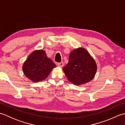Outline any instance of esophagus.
<instances>
[{
  "mask_svg": "<svg viewBox=\"0 0 125 125\" xmlns=\"http://www.w3.org/2000/svg\"><path fill=\"white\" fill-rule=\"evenodd\" d=\"M57 65H58L59 67L62 68L63 66V62H60V63H58V64H57Z\"/></svg>",
  "mask_w": 125,
  "mask_h": 125,
  "instance_id": "34e87169",
  "label": "esophagus"
}]
</instances>
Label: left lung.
<instances>
[{
  "mask_svg": "<svg viewBox=\"0 0 125 125\" xmlns=\"http://www.w3.org/2000/svg\"><path fill=\"white\" fill-rule=\"evenodd\" d=\"M97 65L94 58L84 48L79 47L70 53L69 62L63 68L68 79L74 85L79 86L94 79Z\"/></svg>",
  "mask_w": 125,
  "mask_h": 125,
  "instance_id": "left-lung-1",
  "label": "left lung"
}]
</instances>
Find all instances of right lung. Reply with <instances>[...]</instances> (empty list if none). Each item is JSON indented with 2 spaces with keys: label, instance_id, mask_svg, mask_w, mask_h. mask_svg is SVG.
<instances>
[{
  "label": "right lung",
  "instance_id": "right-lung-1",
  "mask_svg": "<svg viewBox=\"0 0 125 125\" xmlns=\"http://www.w3.org/2000/svg\"><path fill=\"white\" fill-rule=\"evenodd\" d=\"M55 67L46 52L40 49L35 50L28 56L22 65V70L26 77L36 83L47 78Z\"/></svg>",
  "mask_w": 125,
  "mask_h": 125
}]
</instances>
